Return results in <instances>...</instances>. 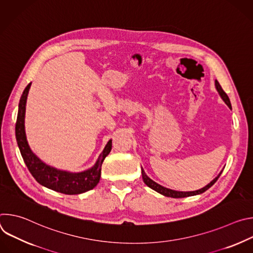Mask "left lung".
Segmentation results:
<instances>
[{
  "label": "left lung",
  "mask_w": 253,
  "mask_h": 253,
  "mask_svg": "<svg viewBox=\"0 0 253 253\" xmlns=\"http://www.w3.org/2000/svg\"><path fill=\"white\" fill-rule=\"evenodd\" d=\"M215 86H216V89H217L219 95L221 96V98L223 99V101L227 104V106L231 109V104H230V101H229V98L228 96L226 95V93L223 91L222 87L220 86V84L218 83V81H215ZM222 171L218 174L217 177H215L212 181L206 185L205 187L199 189V190H196V191H190V192H182V191H175V190H171V189H168V188H165L159 184H157L156 182H154L152 179H150L146 173L144 172L143 168H142V178H143V181L144 183H145L148 187H150L151 189L157 191L158 193L164 195V196H167V197H172V198H184V197H188V196H193V195H197V194H201L203 192H205L207 189H209L216 181H217V179L219 178V176L221 175Z\"/></svg>",
  "instance_id": "8db88e82"
}]
</instances>
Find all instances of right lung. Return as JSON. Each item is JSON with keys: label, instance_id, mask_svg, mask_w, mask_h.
<instances>
[{"label": "right lung", "instance_id": "right-lung-1", "mask_svg": "<svg viewBox=\"0 0 253 253\" xmlns=\"http://www.w3.org/2000/svg\"><path fill=\"white\" fill-rule=\"evenodd\" d=\"M30 87L31 83L27 85L21 96L15 128L18 146L30 173L36 179V181L41 185L63 194L75 195L93 189L100 180L102 163L112 149V140H109V142L107 143L106 147L100 154L96 164L84 172L70 173L57 170L45 164L30 149L25 133L26 102Z\"/></svg>", "mask_w": 253, "mask_h": 253}]
</instances>
